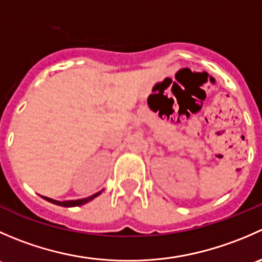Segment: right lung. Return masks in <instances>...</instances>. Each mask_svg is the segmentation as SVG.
<instances>
[{"mask_svg": "<svg viewBox=\"0 0 262 262\" xmlns=\"http://www.w3.org/2000/svg\"><path fill=\"white\" fill-rule=\"evenodd\" d=\"M101 194V191L96 192V194L91 195V196L89 198H84V199H78V200H67V202H58V200H54V199H50V198H47V196H41L43 199L48 200L49 203H53V204L55 205H60V207H78V205H83L86 204V203L91 202L92 199H95V198L97 196V195Z\"/></svg>", "mask_w": 262, "mask_h": 262, "instance_id": "obj_1", "label": "right lung"}]
</instances>
